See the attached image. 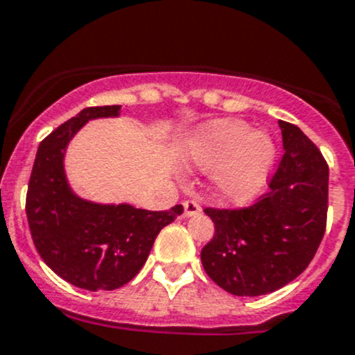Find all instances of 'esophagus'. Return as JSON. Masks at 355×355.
Instances as JSON below:
<instances>
[{"mask_svg": "<svg viewBox=\"0 0 355 355\" xmlns=\"http://www.w3.org/2000/svg\"><path fill=\"white\" fill-rule=\"evenodd\" d=\"M182 206H184V215H186V217H195V215H198V213L202 211V207H200V204H198L197 200H186Z\"/></svg>", "mask_w": 355, "mask_h": 355, "instance_id": "esophagus-1", "label": "esophagus"}]
</instances>
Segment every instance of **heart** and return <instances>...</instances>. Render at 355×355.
Segmentation results:
<instances>
[{
    "label": "heart",
    "instance_id": "b5f03b06",
    "mask_svg": "<svg viewBox=\"0 0 355 355\" xmlns=\"http://www.w3.org/2000/svg\"><path fill=\"white\" fill-rule=\"evenodd\" d=\"M187 160L198 169L217 173V187L233 204L252 202L266 184L275 160L272 138L253 132L241 120H217L198 129L187 142Z\"/></svg>",
    "mask_w": 355,
    "mask_h": 355
}]
</instances>
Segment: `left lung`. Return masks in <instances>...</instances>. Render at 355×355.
Masks as SVG:
<instances>
[{"label":"left lung","mask_w":355,"mask_h":355,"mask_svg":"<svg viewBox=\"0 0 355 355\" xmlns=\"http://www.w3.org/2000/svg\"><path fill=\"white\" fill-rule=\"evenodd\" d=\"M279 128L284 155L270 191L243 209H204L215 224L200 253L204 270L241 297L266 295L301 275L327 227V162L297 125L279 120Z\"/></svg>","instance_id":"8db88e82"}]
</instances>
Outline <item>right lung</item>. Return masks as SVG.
Here are the masks:
<instances>
[{
    "instance_id": "right-lung-1",
    "label": "right lung",
    "mask_w": 355,
    "mask_h": 355,
    "mask_svg": "<svg viewBox=\"0 0 355 355\" xmlns=\"http://www.w3.org/2000/svg\"><path fill=\"white\" fill-rule=\"evenodd\" d=\"M120 105L87 107L54 129L37 148L27 191V220L40 257L63 281L83 290L128 284L148 261L164 226L184 211H148L131 204H98L78 197L65 177V151L80 129L114 118Z\"/></svg>"
}]
</instances>
